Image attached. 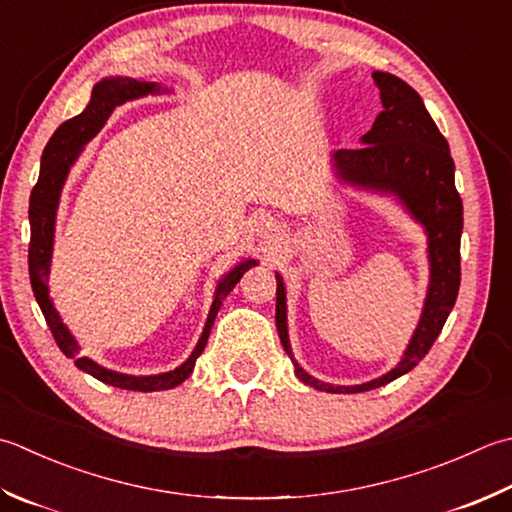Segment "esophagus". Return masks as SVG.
<instances>
[{
	"mask_svg": "<svg viewBox=\"0 0 512 512\" xmlns=\"http://www.w3.org/2000/svg\"><path fill=\"white\" fill-rule=\"evenodd\" d=\"M277 235H279V224L275 222L273 217H268V219H264L262 224H259V237L273 239V237H277Z\"/></svg>",
	"mask_w": 512,
	"mask_h": 512,
	"instance_id": "34e87169",
	"label": "esophagus"
}]
</instances>
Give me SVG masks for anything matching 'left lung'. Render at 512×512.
<instances>
[{
	"mask_svg": "<svg viewBox=\"0 0 512 512\" xmlns=\"http://www.w3.org/2000/svg\"><path fill=\"white\" fill-rule=\"evenodd\" d=\"M384 110L377 115L373 128L362 137V148H342L333 155L337 177L342 182L373 193L395 195L415 222L424 226L428 235L430 282L422 317L406 353L393 370L359 386H333L310 377L295 362L288 342L286 326V288L277 275L275 324L282 346L293 359L295 375L304 384L326 393H364L384 386L413 370L437 335L442 333L450 310L459 293V239H462L464 208L455 188V162L450 157L448 142L439 133L433 117L404 79L390 73H373Z\"/></svg>",
	"mask_w": 512,
	"mask_h": 512,
	"instance_id": "1",
	"label": "left lung"
}]
</instances>
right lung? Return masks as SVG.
I'll list each match as a JSON object with an SVG mask.
<instances>
[{"mask_svg":"<svg viewBox=\"0 0 512 512\" xmlns=\"http://www.w3.org/2000/svg\"><path fill=\"white\" fill-rule=\"evenodd\" d=\"M162 88L155 82H139L133 77H106L102 82L93 86V93H90L88 106L79 113L77 117L68 119L62 126H59L53 137L48 139V144L42 153V170H39V179L30 193V206H28V219H30V246H28V273H30V286H33V293L39 308L46 317V324L53 333L59 350L70 359H75V366L84 373L93 375L99 382L108 386H117L124 390H139V393H153V390H168L175 388L188 379L193 373L197 357L202 355L206 348L210 328L215 324L217 310L222 306V299L235 288L239 279L244 277L248 268H253L257 262L255 259H244L235 268H230L228 273L222 277V282L217 284L213 306H210V313L206 319L204 333L199 337L193 353L186 359L182 366L175 370H168L162 375H124L115 373V370H108L104 366L95 364L93 359L79 357V346L75 337L70 335V330L62 322V317L55 310L53 302L48 297V273H50V257H53V239H55V215L59 206V195H62L64 182L68 177L70 166L75 164V159L82 153V148L93 139L106 119L117 106H122L130 99L146 97V95H157L162 93Z\"/></svg>","mask_w":512,"mask_h":512,"instance_id":"obj_1","label":"right lung"}]
</instances>
